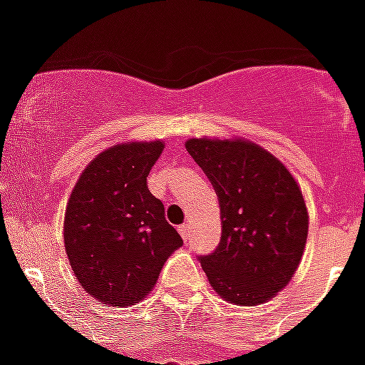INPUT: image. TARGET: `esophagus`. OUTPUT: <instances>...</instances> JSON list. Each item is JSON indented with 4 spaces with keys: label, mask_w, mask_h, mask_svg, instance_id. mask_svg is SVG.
Instances as JSON below:
<instances>
[{
    "label": "esophagus",
    "mask_w": 365,
    "mask_h": 365,
    "mask_svg": "<svg viewBox=\"0 0 365 365\" xmlns=\"http://www.w3.org/2000/svg\"><path fill=\"white\" fill-rule=\"evenodd\" d=\"M178 231H180V235L183 237V240H187L189 233H191V225H189V223H183V225H180V227H178Z\"/></svg>",
    "instance_id": "34e87169"
}]
</instances>
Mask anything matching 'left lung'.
<instances>
[{
	"instance_id": "left-lung-1",
	"label": "left lung",
	"mask_w": 365,
	"mask_h": 365,
	"mask_svg": "<svg viewBox=\"0 0 365 365\" xmlns=\"http://www.w3.org/2000/svg\"><path fill=\"white\" fill-rule=\"evenodd\" d=\"M185 149L205 170L222 210V240L200 255L222 299L255 307L274 297L299 267L309 214L292 172L244 138H189Z\"/></svg>"
}]
</instances>
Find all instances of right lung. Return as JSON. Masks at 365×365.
<instances>
[{
    "mask_svg": "<svg viewBox=\"0 0 365 365\" xmlns=\"http://www.w3.org/2000/svg\"><path fill=\"white\" fill-rule=\"evenodd\" d=\"M163 140L125 142L81 172L64 216V246L81 288L110 307L136 305L153 289L165 261L183 244L149 193Z\"/></svg>",
    "mask_w": 365,
    "mask_h": 365,
    "instance_id": "add662e5",
    "label": "right lung"
}]
</instances>
